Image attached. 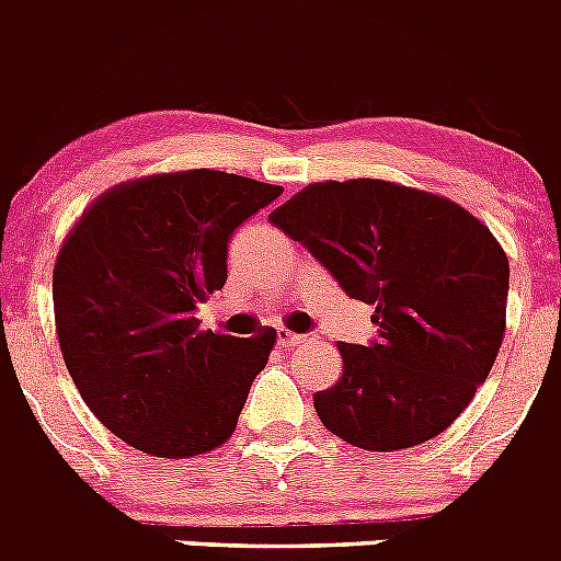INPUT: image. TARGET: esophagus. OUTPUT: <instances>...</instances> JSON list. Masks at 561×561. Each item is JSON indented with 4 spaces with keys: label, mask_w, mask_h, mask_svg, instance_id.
<instances>
[{
    "label": "esophagus",
    "mask_w": 561,
    "mask_h": 561,
    "mask_svg": "<svg viewBox=\"0 0 561 561\" xmlns=\"http://www.w3.org/2000/svg\"><path fill=\"white\" fill-rule=\"evenodd\" d=\"M317 340V334H295V331H280L277 334V345H284V348L295 351L297 345H306V342Z\"/></svg>",
    "instance_id": "1"
}]
</instances>
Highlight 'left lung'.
<instances>
[{
    "label": "left lung",
    "instance_id": "8db88e82",
    "mask_svg": "<svg viewBox=\"0 0 561 561\" xmlns=\"http://www.w3.org/2000/svg\"><path fill=\"white\" fill-rule=\"evenodd\" d=\"M270 221L376 309V340L340 342L342 379L314 396L325 430L374 453L444 433L503 342L508 257L489 227L455 202L381 180L317 182Z\"/></svg>",
    "mask_w": 561,
    "mask_h": 561
}]
</instances>
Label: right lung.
<instances>
[{
	"label": "right lung",
	"instance_id": "add662e5",
	"mask_svg": "<svg viewBox=\"0 0 561 561\" xmlns=\"http://www.w3.org/2000/svg\"><path fill=\"white\" fill-rule=\"evenodd\" d=\"M280 187L225 171L160 173L103 193L53 272L67 370L103 427L140 453L191 458L232 435L275 331H202L238 227Z\"/></svg>",
	"mask_w": 561,
	"mask_h": 561
}]
</instances>
